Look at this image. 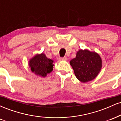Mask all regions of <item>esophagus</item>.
I'll list each match as a JSON object with an SVG mask.
<instances>
[{
  "label": "esophagus",
  "mask_w": 121,
  "mask_h": 121,
  "mask_svg": "<svg viewBox=\"0 0 121 121\" xmlns=\"http://www.w3.org/2000/svg\"><path fill=\"white\" fill-rule=\"evenodd\" d=\"M60 60L62 61H66L67 60V57H60Z\"/></svg>",
  "instance_id": "1"
}]
</instances>
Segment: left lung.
I'll return each mask as SVG.
<instances>
[{"mask_svg": "<svg viewBox=\"0 0 121 121\" xmlns=\"http://www.w3.org/2000/svg\"><path fill=\"white\" fill-rule=\"evenodd\" d=\"M70 64L80 81L87 82L98 76L102 68V61L99 54L87 49H80Z\"/></svg>", "mask_w": 121, "mask_h": 121, "instance_id": "left-lung-1", "label": "left lung"}]
</instances>
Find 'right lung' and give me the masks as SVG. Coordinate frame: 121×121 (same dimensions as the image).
Returning a JSON list of instances; mask_svg holds the SVG:
<instances>
[{
	"instance_id": "1",
	"label": "right lung",
	"mask_w": 121,
	"mask_h": 121,
	"mask_svg": "<svg viewBox=\"0 0 121 121\" xmlns=\"http://www.w3.org/2000/svg\"><path fill=\"white\" fill-rule=\"evenodd\" d=\"M54 61L48 59L43 53L36 54L30 60L28 65L31 71L37 76L42 77H46L53 68Z\"/></svg>"
}]
</instances>
